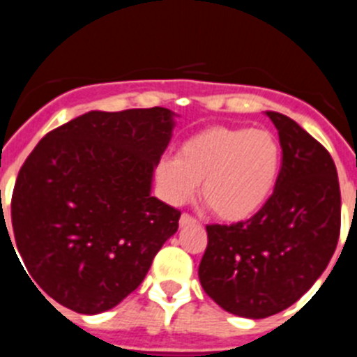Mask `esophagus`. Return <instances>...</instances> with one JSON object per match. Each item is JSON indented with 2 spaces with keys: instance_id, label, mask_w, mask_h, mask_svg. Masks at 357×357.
<instances>
[{
  "instance_id": "obj_1",
  "label": "esophagus",
  "mask_w": 357,
  "mask_h": 357,
  "mask_svg": "<svg viewBox=\"0 0 357 357\" xmlns=\"http://www.w3.org/2000/svg\"><path fill=\"white\" fill-rule=\"evenodd\" d=\"M195 222H197V220H195V218L192 217V215H188V213H183L181 217H179V226H181V227L192 226V224H195Z\"/></svg>"
}]
</instances>
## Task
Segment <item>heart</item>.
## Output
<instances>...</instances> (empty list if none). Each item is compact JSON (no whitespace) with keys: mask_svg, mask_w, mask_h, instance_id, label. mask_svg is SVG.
<instances>
[{"mask_svg":"<svg viewBox=\"0 0 357 357\" xmlns=\"http://www.w3.org/2000/svg\"><path fill=\"white\" fill-rule=\"evenodd\" d=\"M282 165L278 137L247 126H210L188 137L178 156L156 165L160 192L183 204L201 183L202 201L218 218L240 222L271 199Z\"/></svg>","mask_w":357,"mask_h":357,"instance_id":"b5f03b06","label":"heart"}]
</instances>
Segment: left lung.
<instances>
[{"label":"left lung","instance_id":"left-lung-1","mask_svg":"<svg viewBox=\"0 0 357 357\" xmlns=\"http://www.w3.org/2000/svg\"><path fill=\"white\" fill-rule=\"evenodd\" d=\"M279 131L282 165L265 206L242 222L210 224L199 265L202 288L222 310L265 319L287 310L322 275L342 224L336 165L294 119L266 112Z\"/></svg>","mask_w":357,"mask_h":357}]
</instances>
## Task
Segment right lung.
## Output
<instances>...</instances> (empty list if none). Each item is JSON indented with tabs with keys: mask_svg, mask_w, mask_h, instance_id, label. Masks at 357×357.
<instances>
[{
	"mask_svg": "<svg viewBox=\"0 0 357 357\" xmlns=\"http://www.w3.org/2000/svg\"><path fill=\"white\" fill-rule=\"evenodd\" d=\"M172 126L162 107L89 112L35 146L15 179L12 229L38 294L96 314L139 288L181 217L151 195Z\"/></svg>",
	"mask_w": 357,
	"mask_h": 357,
	"instance_id": "add662e5",
	"label": "right lung"
}]
</instances>
